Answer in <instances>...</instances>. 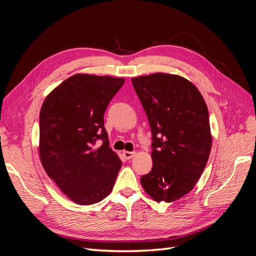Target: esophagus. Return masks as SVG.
Instances as JSON below:
<instances>
[{
	"mask_svg": "<svg viewBox=\"0 0 256 256\" xmlns=\"http://www.w3.org/2000/svg\"><path fill=\"white\" fill-rule=\"evenodd\" d=\"M134 154H136L134 152H128V150H124V152H122V156L125 157V159H127V160L132 158V157L134 156Z\"/></svg>",
	"mask_w": 256,
	"mask_h": 256,
	"instance_id": "esophagus-1",
	"label": "esophagus"
}]
</instances>
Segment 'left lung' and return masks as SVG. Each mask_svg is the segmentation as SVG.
<instances>
[{
  "label": "left lung",
  "mask_w": 256,
  "mask_h": 256,
  "mask_svg": "<svg viewBox=\"0 0 256 256\" xmlns=\"http://www.w3.org/2000/svg\"><path fill=\"white\" fill-rule=\"evenodd\" d=\"M131 80L152 136V168L141 184L156 202H174L193 189L210 154L206 102L196 85L180 76L157 72Z\"/></svg>",
  "instance_id": "8db88e82"
}]
</instances>
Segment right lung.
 Returning <instances> with one entry per match:
<instances>
[{"label":"right lung","mask_w":256,"mask_h":256,"mask_svg":"<svg viewBox=\"0 0 256 256\" xmlns=\"http://www.w3.org/2000/svg\"><path fill=\"white\" fill-rule=\"evenodd\" d=\"M125 79L76 74L46 97L40 114L42 168L72 202L90 205L110 194L122 161L109 147L104 114ZM102 138L103 145H94Z\"/></svg>","instance_id":"add662e5"}]
</instances>
